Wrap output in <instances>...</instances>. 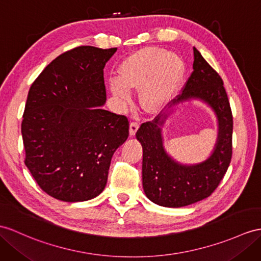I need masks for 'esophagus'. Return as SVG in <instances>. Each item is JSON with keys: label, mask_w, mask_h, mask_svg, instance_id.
Instances as JSON below:
<instances>
[{"label": "esophagus", "mask_w": 261, "mask_h": 261, "mask_svg": "<svg viewBox=\"0 0 261 261\" xmlns=\"http://www.w3.org/2000/svg\"><path fill=\"white\" fill-rule=\"evenodd\" d=\"M139 124L137 122H132L129 125V135L130 136H134L136 134V132L138 129Z\"/></svg>", "instance_id": "1"}]
</instances>
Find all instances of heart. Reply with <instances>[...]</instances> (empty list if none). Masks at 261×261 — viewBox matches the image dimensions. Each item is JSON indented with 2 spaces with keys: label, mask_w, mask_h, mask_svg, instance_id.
<instances>
[{
  "label": "heart",
  "mask_w": 261,
  "mask_h": 261,
  "mask_svg": "<svg viewBox=\"0 0 261 261\" xmlns=\"http://www.w3.org/2000/svg\"><path fill=\"white\" fill-rule=\"evenodd\" d=\"M119 79H112V94L123 104L130 101L129 90H141L145 111L155 113L165 107L184 76L182 61L160 47H144L133 53L119 66Z\"/></svg>",
  "instance_id": "obj_1"
}]
</instances>
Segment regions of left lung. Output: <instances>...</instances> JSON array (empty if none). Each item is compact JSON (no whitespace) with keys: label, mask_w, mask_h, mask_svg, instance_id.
<instances>
[{"label":"left lung","mask_w":261,"mask_h":261,"mask_svg":"<svg viewBox=\"0 0 261 261\" xmlns=\"http://www.w3.org/2000/svg\"><path fill=\"white\" fill-rule=\"evenodd\" d=\"M194 71L170 107L189 99H200L212 107L218 119V137L206 161L184 165L171 158L163 145L162 128L168 114L143 123L136 138L143 146V188L155 204L178 208L211 196L229 167L232 155V114L219 74L194 47Z\"/></svg>","instance_id":"1"}]
</instances>
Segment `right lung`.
Wrapping results in <instances>:
<instances>
[{"label":"right lung","mask_w":261,"mask_h":261,"mask_svg":"<svg viewBox=\"0 0 261 261\" xmlns=\"http://www.w3.org/2000/svg\"><path fill=\"white\" fill-rule=\"evenodd\" d=\"M117 50L79 46L57 56L32 84L22 120L25 165L43 192L74 202L103 192L128 119L101 109L104 67Z\"/></svg>","instance_id":"1"}]
</instances>
